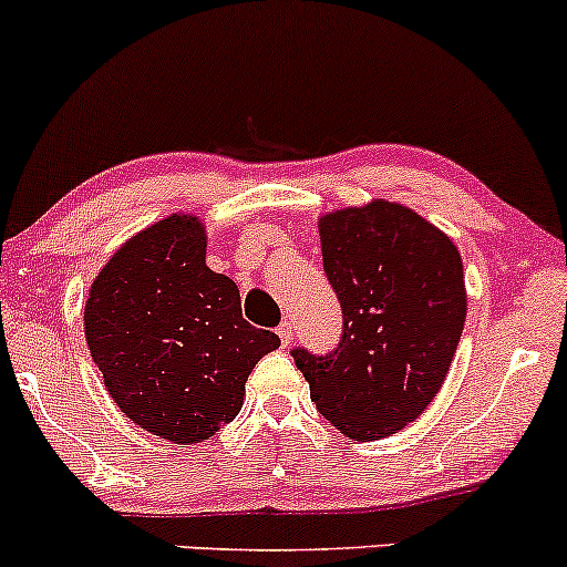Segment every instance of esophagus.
<instances>
[{"label": "esophagus", "instance_id": "esophagus-1", "mask_svg": "<svg viewBox=\"0 0 567 567\" xmlns=\"http://www.w3.org/2000/svg\"><path fill=\"white\" fill-rule=\"evenodd\" d=\"M291 334H295V327H291V321H281V327H278V337H281L284 346H289Z\"/></svg>", "mask_w": 567, "mask_h": 567}]
</instances>
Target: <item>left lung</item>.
<instances>
[{
	"label": "left lung",
	"instance_id": "obj_1",
	"mask_svg": "<svg viewBox=\"0 0 567 567\" xmlns=\"http://www.w3.org/2000/svg\"><path fill=\"white\" fill-rule=\"evenodd\" d=\"M318 233L342 332L334 351L291 355L316 410L342 434L391 436L423 415L453 364L466 321L461 254L423 216L388 200L327 214Z\"/></svg>",
	"mask_w": 567,
	"mask_h": 567
}]
</instances>
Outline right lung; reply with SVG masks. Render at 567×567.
Instances as JSON below:
<instances>
[{
  "mask_svg": "<svg viewBox=\"0 0 567 567\" xmlns=\"http://www.w3.org/2000/svg\"><path fill=\"white\" fill-rule=\"evenodd\" d=\"M85 340L120 410L174 444L230 423L251 369L281 346L246 321L238 286L206 267V230L187 214L146 227L106 262Z\"/></svg>",
  "mask_w": 567,
  "mask_h": 567,
  "instance_id": "add662e5",
  "label": "right lung"
}]
</instances>
